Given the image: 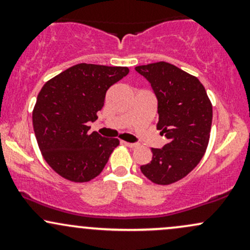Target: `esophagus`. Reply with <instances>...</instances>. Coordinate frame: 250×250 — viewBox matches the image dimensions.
<instances>
[{
    "instance_id": "esophagus-1",
    "label": "esophagus",
    "mask_w": 250,
    "mask_h": 250,
    "mask_svg": "<svg viewBox=\"0 0 250 250\" xmlns=\"http://www.w3.org/2000/svg\"><path fill=\"white\" fill-rule=\"evenodd\" d=\"M125 145L127 146V147H129V148H136L137 146V143H130V142H125Z\"/></svg>"
}]
</instances>
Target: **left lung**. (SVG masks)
Returning <instances> with one entry per match:
<instances>
[{
	"instance_id": "obj_1",
	"label": "left lung",
	"mask_w": 250,
	"mask_h": 250,
	"mask_svg": "<svg viewBox=\"0 0 250 250\" xmlns=\"http://www.w3.org/2000/svg\"><path fill=\"white\" fill-rule=\"evenodd\" d=\"M135 70L150 83L157 99V129L167 137L163 148H153V159L141 171L156 185L167 186L199 165L210 136L213 107L197 77L168 62L139 65Z\"/></svg>"
}]
</instances>
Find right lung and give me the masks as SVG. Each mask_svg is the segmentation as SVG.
Masks as SVG:
<instances>
[{"mask_svg": "<svg viewBox=\"0 0 250 250\" xmlns=\"http://www.w3.org/2000/svg\"><path fill=\"white\" fill-rule=\"evenodd\" d=\"M128 73L127 67L80 63L42 87L33 127L43 157L62 177L88 182L107 165L119 140L89 134L88 123L97 120L108 89Z\"/></svg>", "mask_w": 250, "mask_h": 250, "instance_id": "1", "label": "right lung"}]
</instances>
